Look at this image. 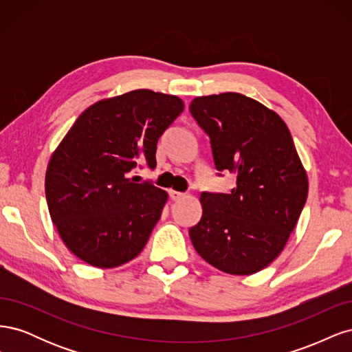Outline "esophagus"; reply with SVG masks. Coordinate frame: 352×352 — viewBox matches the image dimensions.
<instances>
[{
  "label": "esophagus",
  "mask_w": 352,
  "mask_h": 352,
  "mask_svg": "<svg viewBox=\"0 0 352 352\" xmlns=\"http://www.w3.org/2000/svg\"><path fill=\"white\" fill-rule=\"evenodd\" d=\"M168 195H170V198H172L173 201L182 199V198L185 197V194H182V192H177V190H173V189H170V190H168Z\"/></svg>",
  "instance_id": "esophagus-1"
}]
</instances>
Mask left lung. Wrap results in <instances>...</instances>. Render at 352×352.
<instances>
[{
    "instance_id": "left-lung-1",
    "label": "left lung",
    "mask_w": 352,
    "mask_h": 352,
    "mask_svg": "<svg viewBox=\"0 0 352 352\" xmlns=\"http://www.w3.org/2000/svg\"><path fill=\"white\" fill-rule=\"evenodd\" d=\"M189 111L210 138L216 168L236 175L230 194H201L190 241L221 272L257 273L282 252L307 201L291 132L279 114L236 92L197 97Z\"/></svg>"
}]
</instances>
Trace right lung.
<instances>
[{
    "label": "right lung",
    "mask_w": 352,
    "mask_h": 352,
    "mask_svg": "<svg viewBox=\"0 0 352 352\" xmlns=\"http://www.w3.org/2000/svg\"><path fill=\"white\" fill-rule=\"evenodd\" d=\"M182 111L175 95L136 89L95 102L70 127L48 163L45 197L76 257L113 269L144 250L167 192L129 176L142 162L155 167L158 138Z\"/></svg>",
    "instance_id": "obj_1"
}]
</instances>
